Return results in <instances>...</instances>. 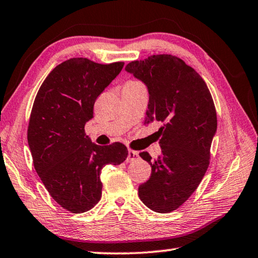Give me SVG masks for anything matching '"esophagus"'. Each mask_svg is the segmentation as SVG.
<instances>
[{"instance_id":"esophagus-1","label":"esophagus","mask_w":258,"mask_h":258,"mask_svg":"<svg viewBox=\"0 0 258 258\" xmlns=\"http://www.w3.org/2000/svg\"><path fill=\"white\" fill-rule=\"evenodd\" d=\"M138 159H139V152L133 151V150H128V156H127V159H126V161H127V163H133V161L138 160Z\"/></svg>"}]
</instances>
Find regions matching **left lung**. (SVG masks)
<instances>
[{"instance_id":"1","label":"left lung","mask_w":258,"mask_h":258,"mask_svg":"<svg viewBox=\"0 0 258 258\" xmlns=\"http://www.w3.org/2000/svg\"><path fill=\"white\" fill-rule=\"evenodd\" d=\"M149 93L146 123L159 121L161 154L151 161V176L139 186L148 208L169 213L184 204L197 189L209 165V151L217 128L211 92L194 68L171 54L151 55L125 67Z\"/></svg>"}]
</instances>
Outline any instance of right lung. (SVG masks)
I'll use <instances>...</instances> for the list:
<instances>
[{
  "label": "right lung",
  "instance_id": "right-lung-1",
  "mask_svg": "<svg viewBox=\"0 0 258 258\" xmlns=\"http://www.w3.org/2000/svg\"><path fill=\"white\" fill-rule=\"evenodd\" d=\"M123 67L69 59L47 75L35 98L27 131L35 171L51 197L72 213L93 208L101 198L102 168L127 158L124 145L98 146L84 131L95 100Z\"/></svg>",
  "mask_w": 258,
  "mask_h": 258
}]
</instances>
